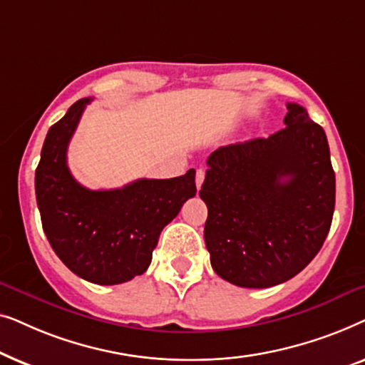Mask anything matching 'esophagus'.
<instances>
[{
	"label": "esophagus",
	"mask_w": 365,
	"mask_h": 365,
	"mask_svg": "<svg viewBox=\"0 0 365 365\" xmlns=\"http://www.w3.org/2000/svg\"><path fill=\"white\" fill-rule=\"evenodd\" d=\"M204 178H206V173H204V169H197V171H196V187L197 189L202 186Z\"/></svg>",
	"instance_id": "esophagus-1"
}]
</instances>
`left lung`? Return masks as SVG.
Wrapping results in <instances>:
<instances>
[{
	"mask_svg": "<svg viewBox=\"0 0 365 365\" xmlns=\"http://www.w3.org/2000/svg\"><path fill=\"white\" fill-rule=\"evenodd\" d=\"M286 128L219 148L207 158L199 196L204 241L224 281L264 289L296 276L331 229L336 174L324 129L287 103Z\"/></svg>",
	"mask_w": 365,
	"mask_h": 365,
	"instance_id": "obj_1",
	"label": "left lung"
}]
</instances>
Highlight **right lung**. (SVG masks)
I'll return each mask as SVG.
<instances>
[{
  "mask_svg": "<svg viewBox=\"0 0 365 365\" xmlns=\"http://www.w3.org/2000/svg\"><path fill=\"white\" fill-rule=\"evenodd\" d=\"M89 101L79 99L49 128L34 187L43 231L64 266L84 281L113 286L146 272L164 226L196 196V171L108 191L81 186L69 173L66 153Z\"/></svg>",
  "mask_w": 365,
  "mask_h": 365,
  "instance_id": "1",
  "label": "right lung"
}]
</instances>
